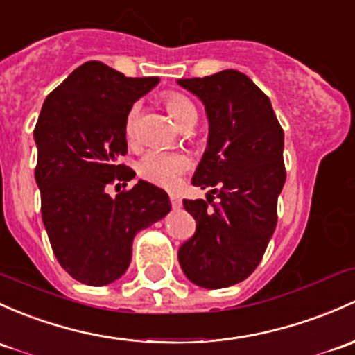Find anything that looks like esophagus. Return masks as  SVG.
Listing matches in <instances>:
<instances>
[{
  "mask_svg": "<svg viewBox=\"0 0 355 355\" xmlns=\"http://www.w3.org/2000/svg\"><path fill=\"white\" fill-rule=\"evenodd\" d=\"M170 202L173 209H180L182 207V199L177 196V193H170Z\"/></svg>",
  "mask_w": 355,
  "mask_h": 355,
  "instance_id": "34e87169",
  "label": "esophagus"
}]
</instances>
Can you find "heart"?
<instances>
[{
	"mask_svg": "<svg viewBox=\"0 0 355 355\" xmlns=\"http://www.w3.org/2000/svg\"><path fill=\"white\" fill-rule=\"evenodd\" d=\"M165 100V107L168 114L175 121V124L180 129L192 128L197 121V109L192 102L185 95L178 92H168L163 96ZM141 107L139 103H134L128 110L124 121V134L125 139L129 143L136 141V129H137V119H139ZM189 165L187 156L182 153H170V151H159V149H151V151L144 153L141 159L137 162L136 170L139 177L144 180L151 182V184L162 185V187H171L175 182L178 180L182 171Z\"/></svg>",
	"mask_w": 355,
	"mask_h": 355,
	"instance_id": "heart-1",
	"label": "heart"
}]
</instances>
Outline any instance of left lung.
Listing matches in <instances>:
<instances>
[{"label": "left lung", "mask_w": 355, "mask_h": 355, "mask_svg": "<svg viewBox=\"0 0 355 355\" xmlns=\"http://www.w3.org/2000/svg\"><path fill=\"white\" fill-rule=\"evenodd\" d=\"M178 85L206 107L207 148L192 184L212 187L207 200H184L197 225L178 250V262L190 282L221 289L255 270L274 234L277 197L286 182L284 130L268 96L240 71L187 78Z\"/></svg>", "instance_id": "left-lung-1"}]
</instances>
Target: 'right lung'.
<instances>
[{
    "label": "right lung",
    "instance_id": "add662e5",
    "mask_svg": "<svg viewBox=\"0 0 355 355\" xmlns=\"http://www.w3.org/2000/svg\"><path fill=\"white\" fill-rule=\"evenodd\" d=\"M159 78H128L100 61L81 64L44 102L33 129L35 182L52 252L73 279L107 286L128 270L132 240L170 212L163 189L134 178L124 121Z\"/></svg>",
    "mask_w": 355,
    "mask_h": 355
}]
</instances>
